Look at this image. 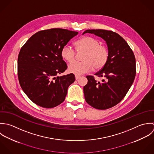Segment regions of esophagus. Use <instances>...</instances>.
<instances>
[{"instance_id": "1", "label": "esophagus", "mask_w": 154, "mask_h": 154, "mask_svg": "<svg viewBox=\"0 0 154 154\" xmlns=\"http://www.w3.org/2000/svg\"><path fill=\"white\" fill-rule=\"evenodd\" d=\"M75 79L76 80H78L79 78L81 77L80 75H75Z\"/></svg>"}]
</instances>
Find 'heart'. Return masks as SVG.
Wrapping results in <instances>:
<instances>
[{
  "mask_svg": "<svg viewBox=\"0 0 154 154\" xmlns=\"http://www.w3.org/2000/svg\"><path fill=\"white\" fill-rule=\"evenodd\" d=\"M75 46L77 52H84L83 61L74 62L69 64L68 70L70 73L79 75L91 71L93 68L100 69L108 61L109 52L107 48L93 37H83L75 42ZM61 55L63 60L71 63L75 60L76 52L71 46H65L62 49Z\"/></svg>",
  "mask_w": 154,
  "mask_h": 154,
  "instance_id": "obj_1",
  "label": "heart"
}]
</instances>
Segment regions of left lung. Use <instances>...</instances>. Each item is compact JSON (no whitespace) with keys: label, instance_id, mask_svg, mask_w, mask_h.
Listing matches in <instances>:
<instances>
[{"label":"left lung","instance_id":"8db88e82","mask_svg":"<svg viewBox=\"0 0 154 154\" xmlns=\"http://www.w3.org/2000/svg\"><path fill=\"white\" fill-rule=\"evenodd\" d=\"M102 38L107 44L108 60L94 75L104 77L102 82L88 75L83 91L86 102L97 109H106L118 104L128 92L136 76V60L127 43L116 32L105 30H87Z\"/></svg>","mask_w":154,"mask_h":154}]
</instances>
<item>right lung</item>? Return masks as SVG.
<instances>
[{
    "label": "right lung",
    "mask_w": 154,
    "mask_h": 154,
    "mask_svg": "<svg viewBox=\"0 0 154 154\" xmlns=\"http://www.w3.org/2000/svg\"><path fill=\"white\" fill-rule=\"evenodd\" d=\"M77 34L62 29L45 30L32 35L21 48L18 57L19 82L36 105L52 108L64 101L75 76L72 73L58 76L67 68L61 52Z\"/></svg>",
    "instance_id": "add662e5"
}]
</instances>
